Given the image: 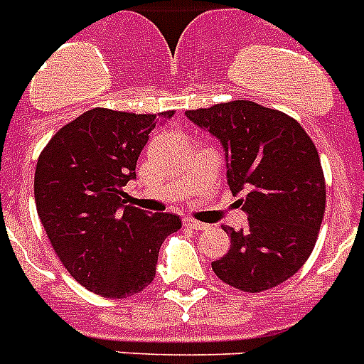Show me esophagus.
Segmentation results:
<instances>
[{
  "instance_id": "34e87169",
  "label": "esophagus",
  "mask_w": 364,
  "mask_h": 364,
  "mask_svg": "<svg viewBox=\"0 0 364 364\" xmlns=\"http://www.w3.org/2000/svg\"><path fill=\"white\" fill-rule=\"evenodd\" d=\"M183 226L188 230H208V224L198 223L194 218H183Z\"/></svg>"
}]
</instances>
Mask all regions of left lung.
Returning <instances> with one entry per match:
<instances>
[{
    "label": "left lung",
    "instance_id": "left-lung-1",
    "mask_svg": "<svg viewBox=\"0 0 364 364\" xmlns=\"http://www.w3.org/2000/svg\"><path fill=\"white\" fill-rule=\"evenodd\" d=\"M185 115L223 144L230 191L249 218L245 230L223 226L232 245L213 271L252 294L279 286L309 259L323 220L326 179L314 141L289 115L252 100Z\"/></svg>",
    "mask_w": 364,
    "mask_h": 364
}]
</instances>
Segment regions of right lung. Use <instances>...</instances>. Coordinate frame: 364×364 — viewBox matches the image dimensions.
I'll list each match as a JSON object with an SVG mask.
<instances>
[{
	"mask_svg": "<svg viewBox=\"0 0 364 364\" xmlns=\"http://www.w3.org/2000/svg\"><path fill=\"white\" fill-rule=\"evenodd\" d=\"M155 125L153 114L93 108L59 129L37 161L35 203L50 243L80 284L102 297L151 284L162 241L181 228L177 215L151 217L125 200Z\"/></svg>",
	"mask_w": 364,
	"mask_h": 364,
	"instance_id": "1",
	"label": "right lung"
}]
</instances>
